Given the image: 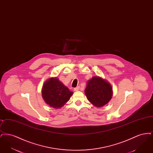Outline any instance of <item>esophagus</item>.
<instances>
[{"label": "esophagus", "mask_w": 153, "mask_h": 153, "mask_svg": "<svg viewBox=\"0 0 153 153\" xmlns=\"http://www.w3.org/2000/svg\"><path fill=\"white\" fill-rule=\"evenodd\" d=\"M79 89H80V87H77L74 88L73 90H74V91H75V92H76V91H79Z\"/></svg>", "instance_id": "34e87169"}]
</instances>
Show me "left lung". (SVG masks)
<instances>
[{"instance_id":"obj_1","label":"left lung","mask_w":153,"mask_h":153,"mask_svg":"<svg viewBox=\"0 0 153 153\" xmlns=\"http://www.w3.org/2000/svg\"><path fill=\"white\" fill-rule=\"evenodd\" d=\"M85 93L88 100L97 107L107 104L112 96L110 84L99 77H93L88 81Z\"/></svg>"}]
</instances>
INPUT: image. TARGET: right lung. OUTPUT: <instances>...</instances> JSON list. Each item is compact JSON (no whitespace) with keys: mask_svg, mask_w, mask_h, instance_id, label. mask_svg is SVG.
I'll list each match as a JSON object with an SVG mask.
<instances>
[{"mask_svg":"<svg viewBox=\"0 0 153 153\" xmlns=\"http://www.w3.org/2000/svg\"><path fill=\"white\" fill-rule=\"evenodd\" d=\"M73 94L56 78H51L46 81L42 90L45 102L54 108L62 107L69 101Z\"/></svg>","mask_w":153,"mask_h":153,"instance_id":"obj_1","label":"right lung"}]
</instances>
